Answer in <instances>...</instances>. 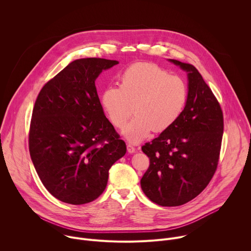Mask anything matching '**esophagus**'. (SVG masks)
<instances>
[{"mask_svg": "<svg viewBox=\"0 0 251 251\" xmlns=\"http://www.w3.org/2000/svg\"><path fill=\"white\" fill-rule=\"evenodd\" d=\"M127 151H128V153L133 154V153L136 152V149H135V147H133L131 144H127Z\"/></svg>", "mask_w": 251, "mask_h": 251, "instance_id": "esophagus-1", "label": "esophagus"}]
</instances>
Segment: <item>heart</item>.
<instances>
[{
	"instance_id": "obj_1",
	"label": "heart",
	"mask_w": 251,
	"mask_h": 251,
	"mask_svg": "<svg viewBox=\"0 0 251 251\" xmlns=\"http://www.w3.org/2000/svg\"><path fill=\"white\" fill-rule=\"evenodd\" d=\"M120 84L106 87L101 105L111 123L123 129L124 137L139 143L154 132L171 128L182 115L189 95L187 82L181 76L171 75L153 62H136L120 76Z\"/></svg>"
}]
</instances>
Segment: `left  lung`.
I'll list each match as a JSON object with an SVG mask.
<instances>
[{
  "instance_id": "left-lung-1",
  "label": "left lung",
  "mask_w": 251,
  "mask_h": 251,
  "mask_svg": "<svg viewBox=\"0 0 251 251\" xmlns=\"http://www.w3.org/2000/svg\"><path fill=\"white\" fill-rule=\"evenodd\" d=\"M188 74L189 95L177 121L142 147L150 166L141 188L153 202L177 206L199 196L217 171L224 134L221 105L198 69L169 59Z\"/></svg>"
}]
</instances>
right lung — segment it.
Masks as SVG:
<instances>
[{
	"mask_svg": "<svg viewBox=\"0 0 251 251\" xmlns=\"http://www.w3.org/2000/svg\"><path fill=\"white\" fill-rule=\"evenodd\" d=\"M119 62L80 58L70 62L40 91L32 110L28 149L46 189L57 200L83 204L96 200L109 169L126 144L106 118L95 80Z\"/></svg>",
	"mask_w": 251,
	"mask_h": 251,
	"instance_id": "1",
	"label": "right lung"
}]
</instances>
